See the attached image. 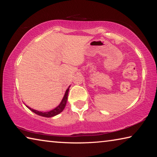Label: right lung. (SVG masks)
I'll use <instances>...</instances> for the list:
<instances>
[{"mask_svg":"<svg viewBox=\"0 0 157 157\" xmlns=\"http://www.w3.org/2000/svg\"><path fill=\"white\" fill-rule=\"evenodd\" d=\"M69 88H70V86H69L68 88L66 89V93L64 94V96H63L62 102H60V104L58 105L56 108H55L54 109H52L51 111H48V112H41V111L34 110V109H31L30 107H28V106H26V107H27L29 109H30L32 111H33V112L37 114V115H39V116L46 117V118H50V117L56 116V115H57V114H59L62 112V111L63 110V109H64L66 107V102H67V100H68V91H69Z\"/></svg>","mask_w":157,"mask_h":157,"instance_id":"1","label":"right lung"}]
</instances>
